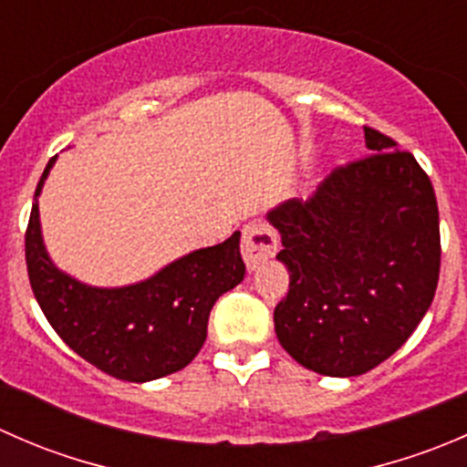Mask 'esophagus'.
Listing matches in <instances>:
<instances>
[{
    "mask_svg": "<svg viewBox=\"0 0 467 467\" xmlns=\"http://www.w3.org/2000/svg\"><path fill=\"white\" fill-rule=\"evenodd\" d=\"M277 251V234L264 223H248L242 234V255L248 271H255L260 264L271 260Z\"/></svg>",
    "mask_w": 467,
    "mask_h": 467,
    "instance_id": "34e87169",
    "label": "esophagus"
}]
</instances>
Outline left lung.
I'll return each mask as SVG.
<instances>
[{
  "label": "left lung",
  "instance_id": "8db88e82",
  "mask_svg": "<svg viewBox=\"0 0 467 467\" xmlns=\"http://www.w3.org/2000/svg\"><path fill=\"white\" fill-rule=\"evenodd\" d=\"M373 155L334 171L307 203L266 212L289 294L273 312L280 346L305 368L357 378L422 321L441 268L438 205L411 153L366 129Z\"/></svg>",
  "mask_w": 467,
  "mask_h": 467
}]
</instances>
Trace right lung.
<instances>
[{
  "label": "right lung",
  "instance_id": "add662e5",
  "mask_svg": "<svg viewBox=\"0 0 467 467\" xmlns=\"http://www.w3.org/2000/svg\"><path fill=\"white\" fill-rule=\"evenodd\" d=\"M56 158L37 182L26 228V268L42 314L78 357L112 378L144 384L178 373L203 348L219 296L246 275L242 233L196 248L133 285H88L56 266L42 239L37 199Z\"/></svg>",
  "mask_w": 467,
  "mask_h": 467
}]
</instances>
